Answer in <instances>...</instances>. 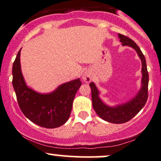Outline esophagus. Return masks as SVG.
Masks as SVG:
<instances>
[{
	"label": "esophagus",
	"mask_w": 161,
	"mask_h": 161,
	"mask_svg": "<svg viewBox=\"0 0 161 161\" xmlns=\"http://www.w3.org/2000/svg\"><path fill=\"white\" fill-rule=\"evenodd\" d=\"M92 74L90 73L89 71H85V72L84 73V75H83L82 79L84 80V82L89 83L90 80H92Z\"/></svg>",
	"instance_id": "34e87169"
}]
</instances>
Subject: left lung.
<instances>
[{"label":"left lung","instance_id":"1","mask_svg":"<svg viewBox=\"0 0 161 161\" xmlns=\"http://www.w3.org/2000/svg\"><path fill=\"white\" fill-rule=\"evenodd\" d=\"M118 36L123 45H127L136 50L142 64V88L137 96L129 103L117 107H108L105 105L99 99V91L94 83L91 82L90 84L92 91V107L94 110L102 119L113 124H124L131 120L145 106L148 97V72L147 70L146 61L144 55L140 48L133 40L121 34H119Z\"/></svg>","mask_w":161,"mask_h":161}]
</instances>
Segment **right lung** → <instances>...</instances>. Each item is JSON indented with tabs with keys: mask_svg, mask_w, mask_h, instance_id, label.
<instances>
[{
	"mask_svg": "<svg viewBox=\"0 0 161 161\" xmlns=\"http://www.w3.org/2000/svg\"><path fill=\"white\" fill-rule=\"evenodd\" d=\"M20 51L13 65V86L19 106L34 124L56 128L69 118L75 94L81 86L80 79L62 84L50 94H40L28 88L21 72Z\"/></svg>",
	"mask_w": 161,
	"mask_h": 161,
	"instance_id": "add662e5",
	"label": "right lung"
}]
</instances>
